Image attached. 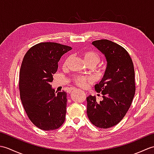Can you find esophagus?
Here are the masks:
<instances>
[{"instance_id": "34e87169", "label": "esophagus", "mask_w": 154, "mask_h": 154, "mask_svg": "<svg viewBox=\"0 0 154 154\" xmlns=\"http://www.w3.org/2000/svg\"><path fill=\"white\" fill-rule=\"evenodd\" d=\"M74 90H75V89H73V88H71V89H70V91H73Z\"/></svg>"}]
</instances>
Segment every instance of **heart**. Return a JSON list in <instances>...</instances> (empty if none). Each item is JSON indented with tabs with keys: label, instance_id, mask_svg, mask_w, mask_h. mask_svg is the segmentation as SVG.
Returning a JSON list of instances; mask_svg holds the SVG:
<instances>
[{
	"label": "heart",
	"instance_id": "1",
	"mask_svg": "<svg viewBox=\"0 0 154 154\" xmlns=\"http://www.w3.org/2000/svg\"><path fill=\"white\" fill-rule=\"evenodd\" d=\"M84 61L87 65H93V67H95L96 65L99 63L100 61V57L97 52L94 51H87L84 52L82 54ZM70 60V57H67V60L65 61L63 65L65 66L68 63L69 60ZM73 83L81 87H85L88 83L92 82V79L90 77L82 76V75H77L73 78Z\"/></svg>",
	"mask_w": 154,
	"mask_h": 154
}]
</instances>
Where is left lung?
Wrapping results in <instances>:
<instances>
[{
	"label": "left lung",
	"mask_w": 154,
	"mask_h": 154,
	"mask_svg": "<svg viewBox=\"0 0 154 154\" xmlns=\"http://www.w3.org/2000/svg\"><path fill=\"white\" fill-rule=\"evenodd\" d=\"M92 44L104 55L107 62L103 79L94 89L103 94L98 103L95 96L87 98V113L94 126L109 128L119 123L131 105L135 94L134 69L127 51L108 40H96Z\"/></svg>",
	"instance_id": "obj_1"
}]
</instances>
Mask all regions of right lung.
Wrapping results in <instances>:
<instances>
[{
	"label": "right lung",
	"instance_id": "obj_1",
	"mask_svg": "<svg viewBox=\"0 0 154 154\" xmlns=\"http://www.w3.org/2000/svg\"><path fill=\"white\" fill-rule=\"evenodd\" d=\"M72 50L67 45L43 42L25 54L20 71V99L29 119L43 130L60 128L65 119L67 93H55L50 83L62 55Z\"/></svg>",
	"mask_w": 154,
	"mask_h": 154
}]
</instances>
